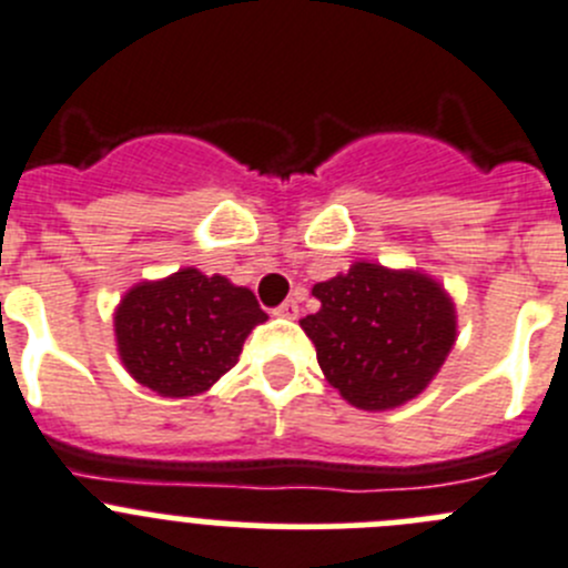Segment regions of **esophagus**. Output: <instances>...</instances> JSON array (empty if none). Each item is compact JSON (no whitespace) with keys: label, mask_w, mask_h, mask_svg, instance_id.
Masks as SVG:
<instances>
[{"label":"esophagus","mask_w":568,"mask_h":568,"mask_svg":"<svg viewBox=\"0 0 568 568\" xmlns=\"http://www.w3.org/2000/svg\"><path fill=\"white\" fill-rule=\"evenodd\" d=\"M298 304H295V301H284V304L278 306V310H275V315L278 317H290V321H293V317H298Z\"/></svg>","instance_id":"esophagus-1"}]
</instances>
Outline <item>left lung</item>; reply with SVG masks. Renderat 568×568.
Returning a JSON list of instances; mask_svg holds the SVG:
<instances>
[{
	"label": "left lung",
	"instance_id": "left-lung-1",
	"mask_svg": "<svg viewBox=\"0 0 568 568\" xmlns=\"http://www.w3.org/2000/svg\"><path fill=\"white\" fill-rule=\"evenodd\" d=\"M301 328L328 385L359 409H393L426 390L457 339L455 304L418 270L356 262L312 287Z\"/></svg>",
	"mask_w": 568,
	"mask_h": 568
}]
</instances>
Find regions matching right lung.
Masks as SVG:
<instances>
[{
  "label": "right lung",
  "mask_w": 568,
  "mask_h": 568,
  "mask_svg": "<svg viewBox=\"0 0 568 568\" xmlns=\"http://www.w3.org/2000/svg\"><path fill=\"white\" fill-rule=\"evenodd\" d=\"M267 321L247 287L183 267L128 290L113 312L122 365L159 396L186 398L229 374L253 326Z\"/></svg>",
  "instance_id": "right-lung-1"
}]
</instances>
